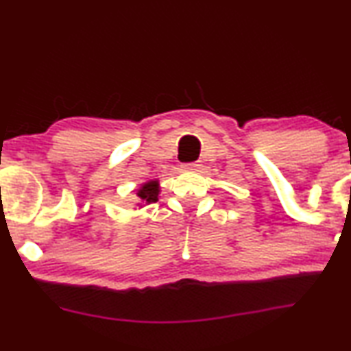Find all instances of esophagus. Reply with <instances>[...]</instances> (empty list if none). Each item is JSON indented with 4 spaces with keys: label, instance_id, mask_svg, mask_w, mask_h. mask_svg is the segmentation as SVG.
Returning <instances> with one entry per match:
<instances>
[{
    "label": "esophagus",
    "instance_id": "obj_1",
    "mask_svg": "<svg viewBox=\"0 0 351 351\" xmlns=\"http://www.w3.org/2000/svg\"><path fill=\"white\" fill-rule=\"evenodd\" d=\"M182 169H184V170H197V169H199V164H197V162H191V164L182 165Z\"/></svg>",
    "mask_w": 351,
    "mask_h": 351
}]
</instances>
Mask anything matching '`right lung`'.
<instances>
[{"mask_svg": "<svg viewBox=\"0 0 351 351\" xmlns=\"http://www.w3.org/2000/svg\"><path fill=\"white\" fill-rule=\"evenodd\" d=\"M157 195H159V181L145 182V184L141 186V189L138 191V197H140L145 204L157 202Z\"/></svg>", "mask_w": 351, "mask_h": 351, "instance_id": "add662e5", "label": "right lung"}]
</instances>
